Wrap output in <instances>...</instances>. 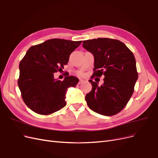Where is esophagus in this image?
I'll return each instance as SVG.
<instances>
[{"label":"esophagus","instance_id":"obj_1","mask_svg":"<svg viewBox=\"0 0 158 158\" xmlns=\"http://www.w3.org/2000/svg\"><path fill=\"white\" fill-rule=\"evenodd\" d=\"M85 82V81L84 80H83V79H80L79 80V84H81V83H84Z\"/></svg>","mask_w":158,"mask_h":158}]
</instances>
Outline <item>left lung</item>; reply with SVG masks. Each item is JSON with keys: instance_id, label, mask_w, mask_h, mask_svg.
Listing matches in <instances>:
<instances>
[{"instance_id": "obj_1", "label": "left lung", "mask_w": 158, "mask_h": 158, "mask_svg": "<svg viewBox=\"0 0 158 158\" xmlns=\"http://www.w3.org/2000/svg\"><path fill=\"white\" fill-rule=\"evenodd\" d=\"M83 43L94 56V73L89 80L92 89L85 97L87 105L98 114L115 115L126 107L134 92L138 79L135 56L118 40L98 38ZM102 74L104 83L99 87L91 79Z\"/></svg>"}]
</instances>
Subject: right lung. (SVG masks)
Here are the masks:
<instances>
[{
  "label": "right lung",
  "instance_id": "obj_1",
  "mask_svg": "<svg viewBox=\"0 0 158 158\" xmlns=\"http://www.w3.org/2000/svg\"><path fill=\"white\" fill-rule=\"evenodd\" d=\"M81 42L55 38L28 49L19 63L18 86L23 102L32 111L49 115L66 106V90L79 79L65 75L63 81L56 80L54 73L62 71Z\"/></svg>",
  "mask_w": 158,
  "mask_h": 158
}]
</instances>
